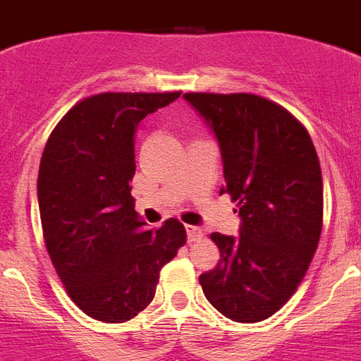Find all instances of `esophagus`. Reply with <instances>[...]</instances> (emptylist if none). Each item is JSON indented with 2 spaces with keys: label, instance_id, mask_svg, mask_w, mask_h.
Here are the masks:
<instances>
[{
  "label": "esophagus",
  "instance_id": "34e87169",
  "mask_svg": "<svg viewBox=\"0 0 361 361\" xmlns=\"http://www.w3.org/2000/svg\"><path fill=\"white\" fill-rule=\"evenodd\" d=\"M186 235H188V242H195L197 238L202 235V229L199 228V226H191L188 224L186 226Z\"/></svg>",
  "mask_w": 361,
  "mask_h": 361
}]
</instances>
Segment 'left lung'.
Listing matches in <instances>:
<instances>
[{
  "mask_svg": "<svg viewBox=\"0 0 361 361\" xmlns=\"http://www.w3.org/2000/svg\"><path fill=\"white\" fill-rule=\"evenodd\" d=\"M215 137L226 186L238 202V237L212 233L220 260L199 282L226 318L253 324L279 311L318 247L324 183L307 130L253 94H184Z\"/></svg>",
  "mask_w": 361,
  "mask_h": 361,
  "instance_id": "1",
  "label": "left lung"
}]
</instances>
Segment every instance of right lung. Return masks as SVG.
Listing matches in <instances>:
<instances>
[{"label": "right lung", "instance_id": "add662e5", "mask_svg": "<svg viewBox=\"0 0 361 361\" xmlns=\"http://www.w3.org/2000/svg\"><path fill=\"white\" fill-rule=\"evenodd\" d=\"M178 95H92L59 121L43 149L37 200L47 250L73 304L99 322L141 312L162 266L186 242L175 219L146 229L130 186L137 126Z\"/></svg>", "mask_w": 361, "mask_h": 361}]
</instances>
